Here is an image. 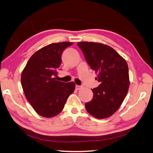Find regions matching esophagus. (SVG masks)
<instances>
[{
  "mask_svg": "<svg viewBox=\"0 0 153 153\" xmlns=\"http://www.w3.org/2000/svg\"><path fill=\"white\" fill-rule=\"evenodd\" d=\"M82 88V86H79V85H76V90H80Z\"/></svg>",
  "mask_w": 153,
  "mask_h": 153,
  "instance_id": "esophagus-1",
  "label": "esophagus"
}]
</instances>
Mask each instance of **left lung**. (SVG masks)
I'll list each match as a JSON object with an SVG mask.
<instances>
[{
    "label": "left lung",
    "mask_w": 153,
    "mask_h": 153,
    "mask_svg": "<svg viewBox=\"0 0 153 153\" xmlns=\"http://www.w3.org/2000/svg\"><path fill=\"white\" fill-rule=\"evenodd\" d=\"M100 85L92 89L93 98L86 103L88 112L97 119L110 117L120 107L129 86L126 61L111 46L92 42H77Z\"/></svg>",
    "instance_id": "left-lung-1"
}]
</instances>
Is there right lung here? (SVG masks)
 <instances>
[{"label": "right lung", "mask_w": 153, "mask_h": 153, "mask_svg": "<svg viewBox=\"0 0 153 153\" xmlns=\"http://www.w3.org/2000/svg\"><path fill=\"white\" fill-rule=\"evenodd\" d=\"M73 42L53 43L36 51L30 58L21 76L25 97L38 115L51 118L60 113L69 95L74 92V82L56 79L61 64V54Z\"/></svg>", "instance_id": "right-lung-1"}]
</instances>
